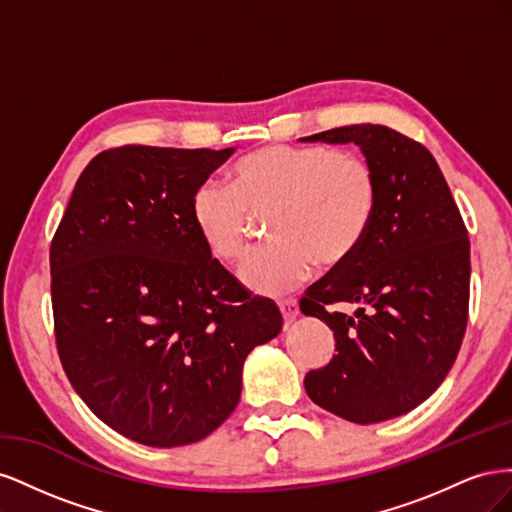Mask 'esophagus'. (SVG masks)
Instances as JSON below:
<instances>
[{
	"mask_svg": "<svg viewBox=\"0 0 512 512\" xmlns=\"http://www.w3.org/2000/svg\"><path fill=\"white\" fill-rule=\"evenodd\" d=\"M277 305H280V312H282L286 322H292L294 318L299 316V303L294 301V299H284V301H280Z\"/></svg>",
	"mask_w": 512,
	"mask_h": 512,
	"instance_id": "34e87169",
	"label": "esophagus"
}]
</instances>
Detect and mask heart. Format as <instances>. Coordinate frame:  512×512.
Wrapping results in <instances>:
<instances>
[{
    "mask_svg": "<svg viewBox=\"0 0 512 512\" xmlns=\"http://www.w3.org/2000/svg\"><path fill=\"white\" fill-rule=\"evenodd\" d=\"M380 203V181L363 153L329 147L265 145L228 168L226 185L205 183L192 196V224L222 262L243 256L252 215H269L275 239L243 260L241 282L282 294L361 250Z\"/></svg>",
    "mask_w": 512,
    "mask_h": 512,
    "instance_id": "1",
    "label": "heart"
}]
</instances>
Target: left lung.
I'll return each mask as SVG.
<instances>
[{
  "label": "left lung",
  "instance_id": "obj_1",
  "mask_svg": "<svg viewBox=\"0 0 512 512\" xmlns=\"http://www.w3.org/2000/svg\"><path fill=\"white\" fill-rule=\"evenodd\" d=\"M301 141L359 145L380 181L363 247L299 303L329 324L337 350L307 371L305 391L346 421H389L423 404L457 359L470 305L468 228L436 158L414 138L361 123Z\"/></svg>",
  "mask_w": 512,
  "mask_h": 512
}]
</instances>
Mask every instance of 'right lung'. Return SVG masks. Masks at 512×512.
Returning <instances> with one entry per match:
<instances>
[{
  "mask_svg": "<svg viewBox=\"0 0 512 512\" xmlns=\"http://www.w3.org/2000/svg\"><path fill=\"white\" fill-rule=\"evenodd\" d=\"M235 149L123 145L91 160L51 241L55 344L102 423L147 446L207 438L237 408L245 356L282 331L192 224Z\"/></svg>",
  "mask_w": 512,
  "mask_h": 512,
  "instance_id": "obj_1",
  "label": "right lung"
}]
</instances>
